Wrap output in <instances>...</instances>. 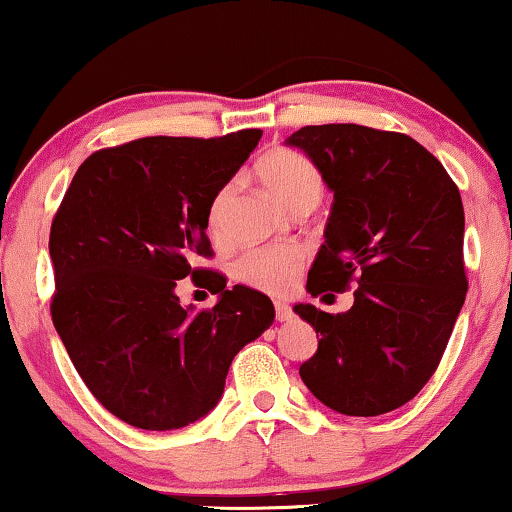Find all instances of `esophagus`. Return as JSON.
<instances>
[{
  "mask_svg": "<svg viewBox=\"0 0 512 512\" xmlns=\"http://www.w3.org/2000/svg\"><path fill=\"white\" fill-rule=\"evenodd\" d=\"M294 317V312H292V305L289 303H276V319L278 322H289V319Z\"/></svg>",
  "mask_w": 512,
  "mask_h": 512,
  "instance_id": "obj_1",
  "label": "esophagus"
}]
</instances>
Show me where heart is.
Here are the masks:
<instances>
[{
  "instance_id": "b5f03b06",
  "label": "heart",
  "mask_w": 512,
  "mask_h": 512,
  "mask_svg": "<svg viewBox=\"0 0 512 512\" xmlns=\"http://www.w3.org/2000/svg\"><path fill=\"white\" fill-rule=\"evenodd\" d=\"M255 174L280 207L287 211L315 209L324 195V179L308 158L292 149H273L259 158ZM234 197V181L223 183L211 197L207 227L213 236L225 232L227 211ZM305 257L299 248H255L236 264V276L266 294H289L303 271Z\"/></svg>"
}]
</instances>
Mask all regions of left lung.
Instances as JSON below:
<instances>
[{"mask_svg": "<svg viewBox=\"0 0 512 512\" xmlns=\"http://www.w3.org/2000/svg\"><path fill=\"white\" fill-rule=\"evenodd\" d=\"M287 144L333 193L305 289L319 296L356 282L347 312L294 305L319 335L299 375L338 414H388L430 381L467 296L460 190L404 133L324 124L303 126Z\"/></svg>", "mask_w": 512, "mask_h": 512, "instance_id": "1", "label": "left lung"}]
</instances>
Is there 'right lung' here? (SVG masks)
<instances>
[{
	"mask_svg": "<svg viewBox=\"0 0 512 512\" xmlns=\"http://www.w3.org/2000/svg\"><path fill=\"white\" fill-rule=\"evenodd\" d=\"M262 131L140 137L78 167L52 220V324L94 398L140 430H179L207 416L232 358L273 324L266 294L200 269L211 257L207 211ZM190 275L219 294L183 309Z\"/></svg>",
	"mask_w": 512,
	"mask_h": 512,
	"instance_id": "1",
	"label": "right lung"
}]
</instances>
